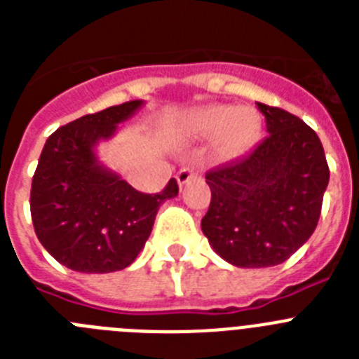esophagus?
<instances>
[{"label": "esophagus", "instance_id": "1", "mask_svg": "<svg viewBox=\"0 0 359 359\" xmlns=\"http://www.w3.org/2000/svg\"><path fill=\"white\" fill-rule=\"evenodd\" d=\"M194 176H196L194 169H189V167H185V169H182L180 172L176 174V180H177V183H180V187H183L185 183H189Z\"/></svg>", "mask_w": 359, "mask_h": 359}]
</instances>
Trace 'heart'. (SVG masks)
<instances>
[{
	"mask_svg": "<svg viewBox=\"0 0 359 359\" xmlns=\"http://www.w3.org/2000/svg\"><path fill=\"white\" fill-rule=\"evenodd\" d=\"M187 131L196 138H214V154L223 160L241 156L261 136L262 120L253 107L212 104L187 116Z\"/></svg>",
	"mask_w": 359,
	"mask_h": 359,
	"instance_id": "heart-1",
	"label": "heart"
}]
</instances>
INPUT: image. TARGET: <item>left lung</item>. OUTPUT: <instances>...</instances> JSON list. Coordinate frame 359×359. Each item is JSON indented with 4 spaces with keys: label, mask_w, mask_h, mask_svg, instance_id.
I'll return each mask as SVG.
<instances>
[{
    "label": "left lung",
    "mask_w": 359,
    "mask_h": 359,
    "mask_svg": "<svg viewBox=\"0 0 359 359\" xmlns=\"http://www.w3.org/2000/svg\"><path fill=\"white\" fill-rule=\"evenodd\" d=\"M269 135L250 154L207 172L201 230L239 268L282 264L315 231L329 183L318 135L280 107L257 102Z\"/></svg>",
    "instance_id": "obj_1"
}]
</instances>
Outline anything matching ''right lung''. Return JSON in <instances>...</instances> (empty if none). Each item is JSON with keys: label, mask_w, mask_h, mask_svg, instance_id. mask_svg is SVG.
<instances>
[{"label": "right lung", "mask_w": 359, "mask_h": 359, "mask_svg": "<svg viewBox=\"0 0 359 359\" xmlns=\"http://www.w3.org/2000/svg\"><path fill=\"white\" fill-rule=\"evenodd\" d=\"M144 100L111 106L66 123L44 144L32 180L30 212L37 239L66 268L111 273L128 268L144 248L176 180L144 194L98 163L95 145L115 135Z\"/></svg>", "instance_id": "1"}]
</instances>
